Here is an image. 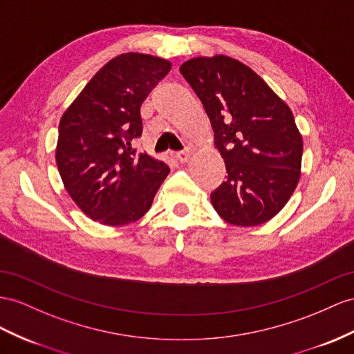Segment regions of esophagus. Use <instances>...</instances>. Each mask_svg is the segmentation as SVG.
<instances>
[{
  "label": "esophagus",
  "instance_id": "34e87169",
  "mask_svg": "<svg viewBox=\"0 0 354 354\" xmlns=\"http://www.w3.org/2000/svg\"><path fill=\"white\" fill-rule=\"evenodd\" d=\"M189 157H192V153L187 152V151L175 153V158H176V161H179V162H187V161L189 160Z\"/></svg>",
  "mask_w": 354,
  "mask_h": 354
}]
</instances>
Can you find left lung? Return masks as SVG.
Here are the masks:
<instances>
[{
	"mask_svg": "<svg viewBox=\"0 0 354 354\" xmlns=\"http://www.w3.org/2000/svg\"><path fill=\"white\" fill-rule=\"evenodd\" d=\"M205 107L227 179L211 194L224 221L251 227L283 209L301 179L304 142L295 118L254 70L225 57L179 67Z\"/></svg>",
	"mask_w": 354,
	"mask_h": 354,
	"instance_id": "8db88e82",
	"label": "left lung"
}]
</instances>
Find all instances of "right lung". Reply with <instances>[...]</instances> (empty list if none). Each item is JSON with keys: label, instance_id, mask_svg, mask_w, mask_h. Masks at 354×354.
Masks as SVG:
<instances>
[{"label": "right lung", "instance_id": "add662e5", "mask_svg": "<svg viewBox=\"0 0 354 354\" xmlns=\"http://www.w3.org/2000/svg\"><path fill=\"white\" fill-rule=\"evenodd\" d=\"M171 68L147 53H121L100 68L62 113L57 166L67 193L91 220L125 225L149 211L169 166L138 153L140 106Z\"/></svg>", "mask_w": 354, "mask_h": 354}]
</instances>
